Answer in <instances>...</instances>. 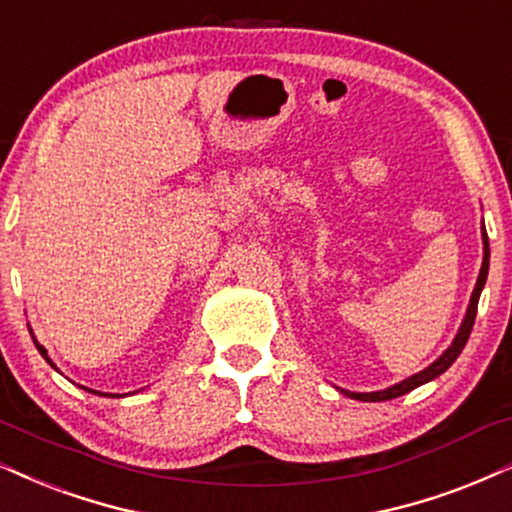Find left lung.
<instances>
[{"label":"left lung","mask_w":512,"mask_h":512,"mask_svg":"<svg viewBox=\"0 0 512 512\" xmlns=\"http://www.w3.org/2000/svg\"><path fill=\"white\" fill-rule=\"evenodd\" d=\"M482 244H484V256H482V268H480V275H477V282H475V289H473V296H470V303H468V310H466V317H463L459 331H456L454 341L444 353L437 357L433 364H428L426 369L418 371V374L404 378V381L395 383V386L390 388H383V390H374V393H350V390H341L343 395L353 397V400H360V402H386V400H395V397L400 395H407L409 390H414L418 386H423V383L433 381L440 374H444L451 364L456 362V357L461 355V350L466 348L468 343V336L470 331H473V324H475V315H477V301H480V294L484 289V282H487V272H489V237H487V230H484V223H482Z\"/></svg>","instance_id":"left-lung-1"}]
</instances>
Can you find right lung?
<instances>
[{
    "label": "right lung",
    "mask_w": 512,
    "mask_h": 512,
    "mask_svg": "<svg viewBox=\"0 0 512 512\" xmlns=\"http://www.w3.org/2000/svg\"><path fill=\"white\" fill-rule=\"evenodd\" d=\"M30 334H32V331H30ZM32 341H35V345H37V350H39V355H42V357H44V360H46V362H49L53 369H56V364H53V362L49 360V355H46L44 345H39V343H37V338H35V336H32ZM56 371H58V369H56ZM82 388H84V386H82ZM84 390H89V393H96V395H103V393H98V390H91V388H84ZM105 397H122V395H108V393H105Z\"/></svg>",
    "instance_id": "1"
}]
</instances>
